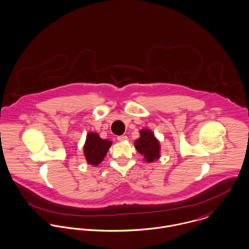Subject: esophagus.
<instances>
[{"label":"esophagus","instance_id":"1","mask_svg":"<svg viewBox=\"0 0 249 249\" xmlns=\"http://www.w3.org/2000/svg\"><path fill=\"white\" fill-rule=\"evenodd\" d=\"M117 140H118L119 142H125V141L128 140V138H127V136H118V137H117Z\"/></svg>","mask_w":249,"mask_h":249}]
</instances>
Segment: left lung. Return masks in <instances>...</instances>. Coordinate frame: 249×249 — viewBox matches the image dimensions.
<instances>
[{"instance_id":"8db88e82","label":"left lung","mask_w":249,"mask_h":249,"mask_svg":"<svg viewBox=\"0 0 249 249\" xmlns=\"http://www.w3.org/2000/svg\"><path fill=\"white\" fill-rule=\"evenodd\" d=\"M141 137L136 140L135 147L144 157V161L151 163L160 158V143L153 132L148 129L140 131Z\"/></svg>"}]
</instances>
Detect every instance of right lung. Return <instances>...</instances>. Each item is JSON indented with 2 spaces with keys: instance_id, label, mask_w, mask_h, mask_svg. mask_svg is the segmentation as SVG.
<instances>
[{
  "instance_id": "add662e5",
  "label": "right lung",
  "mask_w": 249,
  "mask_h": 249,
  "mask_svg": "<svg viewBox=\"0 0 249 249\" xmlns=\"http://www.w3.org/2000/svg\"><path fill=\"white\" fill-rule=\"evenodd\" d=\"M110 145V141L101 139L97 133H89L86 137L83 148L84 156L88 164L98 166L104 160Z\"/></svg>"
}]
</instances>
